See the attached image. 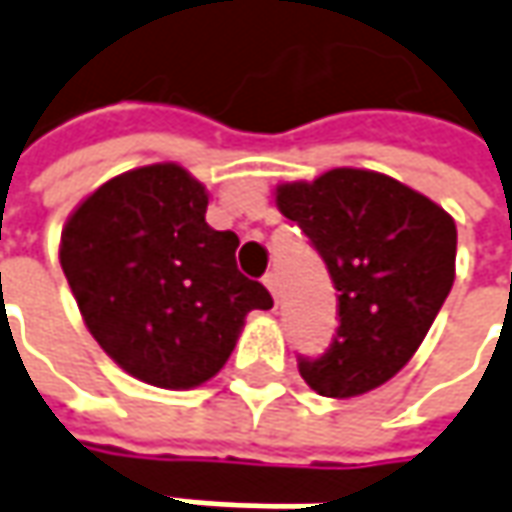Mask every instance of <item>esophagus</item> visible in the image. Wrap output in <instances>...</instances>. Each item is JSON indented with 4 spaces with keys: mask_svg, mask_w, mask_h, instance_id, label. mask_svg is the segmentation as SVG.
Returning <instances> with one entry per match:
<instances>
[{
    "mask_svg": "<svg viewBox=\"0 0 512 512\" xmlns=\"http://www.w3.org/2000/svg\"><path fill=\"white\" fill-rule=\"evenodd\" d=\"M263 283H266V289L272 291V297L277 300V297H280V283H277V274L269 272L266 277H263Z\"/></svg>",
    "mask_w": 512,
    "mask_h": 512,
    "instance_id": "34e87169",
    "label": "esophagus"
}]
</instances>
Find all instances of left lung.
I'll list each match as a JSON object with an SVG mask.
<instances>
[{
  "label": "left lung",
  "instance_id": "1",
  "mask_svg": "<svg viewBox=\"0 0 512 512\" xmlns=\"http://www.w3.org/2000/svg\"><path fill=\"white\" fill-rule=\"evenodd\" d=\"M326 260L340 326L328 351L300 360L320 397L368 394L411 362L456 277V223L428 195L374 169L337 167L274 186Z\"/></svg>",
  "mask_w": 512,
  "mask_h": 512
}]
</instances>
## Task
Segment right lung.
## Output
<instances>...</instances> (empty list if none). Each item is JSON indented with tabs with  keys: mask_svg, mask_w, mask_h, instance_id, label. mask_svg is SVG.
<instances>
[{
	"mask_svg": "<svg viewBox=\"0 0 512 512\" xmlns=\"http://www.w3.org/2000/svg\"><path fill=\"white\" fill-rule=\"evenodd\" d=\"M209 192L181 164L115 175L70 212L59 260L81 320L130 377L189 391L235 351L272 294L238 272L235 232L206 223Z\"/></svg>",
	"mask_w": 512,
	"mask_h": 512,
	"instance_id": "right-lung-1",
	"label": "right lung"
}]
</instances>
